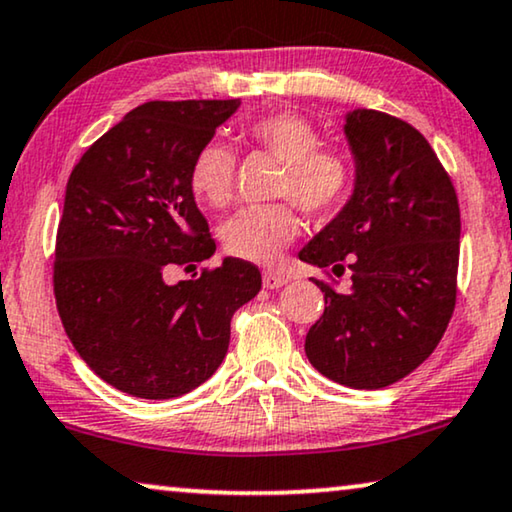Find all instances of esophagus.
I'll list each match as a JSON object with an SVG mask.
<instances>
[{"mask_svg": "<svg viewBox=\"0 0 512 512\" xmlns=\"http://www.w3.org/2000/svg\"><path fill=\"white\" fill-rule=\"evenodd\" d=\"M287 280L290 278H287L285 273H278V271H264V276H262V283L266 290H278V287L287 285Z\"/></svg>", "mask_w": 512, "mask_h": 512, "instance_id": "obj_1", "label": "esophagus"}]
</instances>
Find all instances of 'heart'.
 Listing matches in <instances>:
<instances>
[{
	"instance_id": "heart-1",
	"label": "heart",
	"mask_w": 512,
	"mask_h": 512,
	"mask_svg": "<svg viewBox=\"0 0 512 512\" xmlns=\"http://www.w3.org/2000/svg\"><path fill=\"white\" fill-rule=\"evenodd\" d=\"M253 146L283 162L278 194L290 197L301 211L315 218L334 213L352 185L350 160L341 150L320 146V132L311 120L292 111L257 118L246 127ZM234 155L225 143L208 141L192 157L190 190L201 204L220 208L232 197ZM299 234V218L290 204L253 206L232 215L220 227L229 255L248 262L271 264L280 250Z\"/></svg>"
}]
</instances>
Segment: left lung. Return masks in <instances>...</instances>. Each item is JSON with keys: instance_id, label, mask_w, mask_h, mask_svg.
I'll return each instance as SVG.
<instances>
[{"instance_id": "8db88e82", "label": "left lung", "mask_w": 512, "mask_h": 512, "mask_svg": "<svg viewBox=\"0 0 512 512\" xmlns=\"http://www.w3.org/2000/svg\"><path fill=\"white\" fill-rule=\"evenodd\" d=\"M355 190L334 220L301 248V262L350 271V290L315 280L325 313L306 334L322 376L380 390L415 371L455 311L459 201L448 171L413 125L355 109L345 115Z\"/></svg>"}]
</instances>
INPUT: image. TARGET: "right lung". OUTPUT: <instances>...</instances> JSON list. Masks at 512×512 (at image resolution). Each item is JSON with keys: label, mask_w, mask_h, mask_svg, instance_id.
Returning <instances> with one entry per match:
<instances>
[{"label": "right lung", "mask_w": 512, "mask_h": 512, "mask_svg": "<svg viewBox=\"0 0 512 512\" xmlns=\"http://www.w3.org/2000/svg\"><path fill=\"white\" fill-rule=\"evenodd\" d=\"M239 104L136 106L69 176L55 243L57 311L85 364L132 397L174 399L206 383L227 355L236 308L262 287L257 266L236 257L194 280H164L215 253L187 174Z\"/></svg>", "instance_id": "add662e5"}]
</instances>
